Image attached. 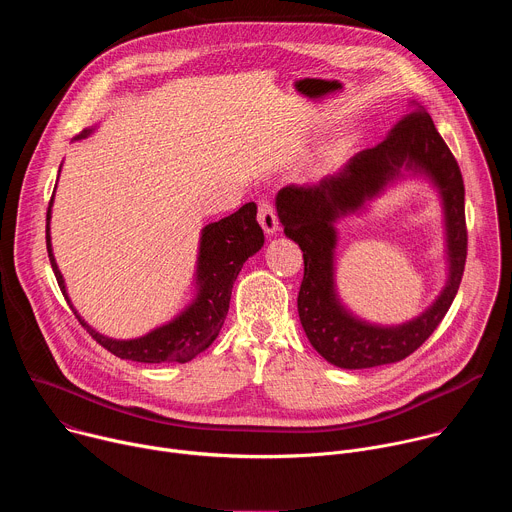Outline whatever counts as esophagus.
Returning a JSON list of instances; mask_svg holds the SVG:
<instances>
[{"instance_id": "1", "label": "esophagus", "mask_w": 512, "mask_h": 512, "mask_svg": "<svg viewBox=\"0 0 512 512\" xmlns=\"http://www.w3.org/2000/svg\"><path fill=\"white\" fill-rule=\"evenodd\" d=\"M257 218H259V225L263 227V231H265L267 235H275V233L279 231L277 212H275V208H273L271 202H267V200H261V202H259V214H257Z\"/></svg>"}]
</instances>
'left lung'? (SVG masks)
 <instances>
[{
	"instance_id": "obj_1",
	"label": "left lung",
	"mask_w": 512,
	"mask_h": 512,
	"mask_svg": "<svg viewBox=\"0 0 512 512\" xmlns=\"http://www.w3.org/2000/svg\"><path fill=\"white\" fill-rule=\"evenodd\" d=\"M389 135L362 150L336 174L314 186L289 184L277 192L275 206L283 233L304 251V279L298 312L310 344L334 367L371 369L415 352L448 314L464 275L468 231L464 180L456 158L429 113L413 101ZM403 171L425 175L441 192L449 243V281L438 300L417 319L399 327H377L352 317L335 294L333 223L380 193Z\"/></svg>"
}]
</instances>
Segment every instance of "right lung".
<instances>
[{
    "label": "right lung",
    "instance_id": "add662e5",
    "mask_svg": "<svg viewBox=\"0 0 512 512\" xmlns=\"http://www.w3.org/2000/svg\"><path fill=\"white\" fill-rule=\"evenodd\" d=\"M93 129L81 131L77 139L91 135ZM46 212V249L50 257L52 271L56 275L58 287L72 308L62 273L58 271L56 259L52 255L50 243V210ZM263 231L257 223V204L247 202L231 216L221 218L218 223H210L202 229L198 263H196V298L184 312H180L172 322L148 332L145 336L131 340H115L93 330L79 312L72 308L79 322L87 332L109 352L119 358L135 362H188L202 350H206L221 332L229 304L233 283L243 267V263L263 247Z\"/></svg>",
    "mask_w": 512,
    "mask_h": 512
}]
</instances>
